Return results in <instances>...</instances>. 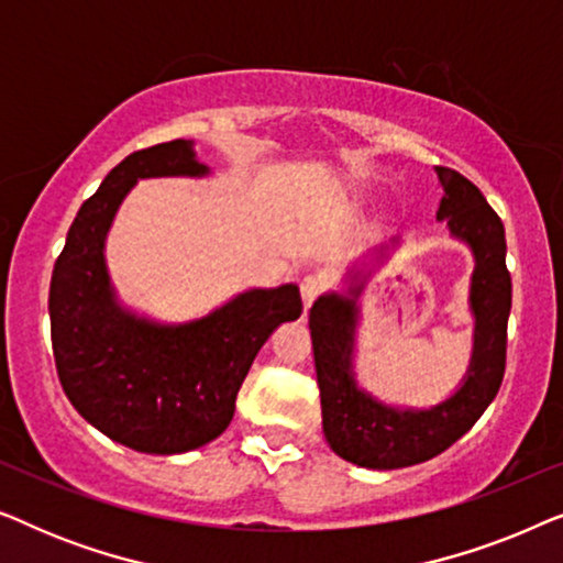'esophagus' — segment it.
Returning <instances> with one entry per match:
<instances>
[{
	"mask_svg": "<svg viewBox=\"0 0 563 563\" xmlns=\"http://www.w3.org/2000/svg\"><path fill=\"white\" fill-rule=\"evenodd\" d=\"M299 289H302V302H305V310H307V307H310L322 291V279H320V276H305L302 284H299Z\"/></svg>",
	"mask_w": 563,
	"mask_h": 563,
	"instance_id": "esophagus-1",
	"label": "esophagus"
}]
</instances>
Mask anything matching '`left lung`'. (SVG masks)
Masks as SVG:
<instances>
[{"instance_id": "left-lung-1", "label": "left lung", "mask_w": 563, "mask_h": 563, "mask_svg": "<svg viewBox=\"0 0 563 563\" xmlns=\"http://www.w3.org/2000/svg\"><path fill=\"white\" fill-rule=\"evenodd\" d=\"M443 189L435 220L445 222L453 241L472 251L468 312L474 318L472 358L464 379L449 397L428 407L384 402L358 384L356 341L361 295L366 282L399 249V238L379 245L343 274V287L314 299L310 333L318 372L322 433L338 456L364 468H405L438 456L459 441L497 397L505 376L507 318L512 282L505 266V225L472 181L435 168Z\"/></svg>"}]
</instances>
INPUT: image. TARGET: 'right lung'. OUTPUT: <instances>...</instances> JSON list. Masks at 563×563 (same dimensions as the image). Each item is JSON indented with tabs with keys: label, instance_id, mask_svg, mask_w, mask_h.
Segmentation results:
<instances>
[{
	"label": "right lung",
	"instance_id": "right-lung-1",
	"mask_svg": "<svg viewBox=\"0 0 563 563\" xmlns=\"http://www.w3.org/2000/svg\"><path fill=\"white\" fill-rule=\"evenodd\" d=\"M195 141L130 153L81 205L51 279V341L76 412L114 443L174 456L230 426L238 389L282 322L302 314L297 284L253 287L202 318L164 322L122 302L107 268V235L141 179H205Z\"/></svg>",
	"mask_w": 563,
	"mask_h": 563
}]
</instances>
